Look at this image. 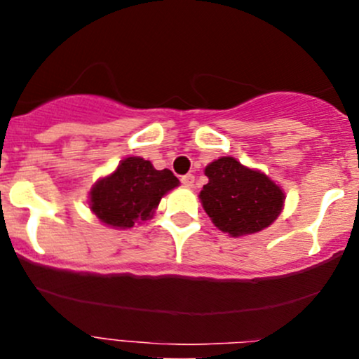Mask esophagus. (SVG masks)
I'll return each mask as SVG.
<instances>
[{
	"mask_svg": "<svg viewBox=\"0 0 359 359\" xmlns=\"http://www.w3.org/2000/svg\"><path fill=\"white\" fill-rule=\"evenodd\" d=\"M194 180H196V177L192 174H187V175H182V179H180V182H182L185 187H192L194 185Z\"/></svg>",
	"mask_w": 359,
	"mask_h": 359,
	"instance_id": "obj_1",
	"label": "esophagus"
}]
</instances>
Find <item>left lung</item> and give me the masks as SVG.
Segmentation results:
<instances>
[{
    "mask_svg": "<svg viewBox=\"0 0 359 359\" xmlns=\"http://www.w3.org/2000/svg\"><path fill=\"white\" fill-rule=\"evenodd\" d=\"M209 182L199 194L204 211L217 229L245 236L269 228L283 209L285 194L263 172L221 156L205 167Z\"/></svg>",
    "mask_w": 359,
    "mask_h": 359,
    "instance_id": "8db88e82",
    "label": "left lung"
}]
</instances>
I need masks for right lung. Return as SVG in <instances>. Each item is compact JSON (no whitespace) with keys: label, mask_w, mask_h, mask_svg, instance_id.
<instances>
[{"label":"right lung","mask_w":359,"mask_h":359,"mask_svg":"<svg viewBox=\"0 0 359 359\" xmlns=\"http://www.w3.org/2000/svg\"><path fill=\"white\" fill-rule=\"evenodd\" d=\"M177 185L179 179L168 168L156 170L150 160L128 156L113 174L93 185L89 208L106 226L133 228L150 219L160 199Z\"/></svg>","instance_id":"obj_1"}]
</instances>
